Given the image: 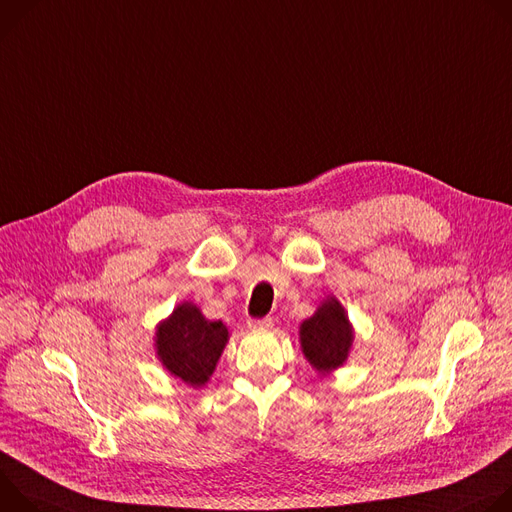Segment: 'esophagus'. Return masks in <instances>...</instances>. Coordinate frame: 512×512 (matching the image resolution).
Instances as JSON below:
<instances>
[{"label": "esophagus", "instance_id": "obj_1", "mask_svg": "<svg viewBox=\"0 0 512 512\" xmlns=\"http://www.w3.org/2000/svg\"><path fill=\"white\" fill-rule=\"evenodd\" d=\"M274 325L272 317H264V319H250L248 327L250 329H270Z\"/></svg>", "mask_w": 512, "mask_h": 512}]
</instances>
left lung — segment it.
<instances>
[{
    "mask_svg": "<svg viewBox=\"0 0 512 512\" xmlns=\"http://www.w3.org/2000/svg\"><path fill=\"white\" fill-rule=\"evenodd\" d=\"M299 342L307 362L323 376L344 366L354 344V329L335 297H327L299 327Z\"/></svg>",
    "mask_w": 512,
    "mask_h": 512,
    "instance_id": "8db88e82",
    "label": "left lung"
}]
</instances>
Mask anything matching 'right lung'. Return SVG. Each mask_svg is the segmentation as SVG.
I'll return each instance as SVG.
<instances>
[{
    "label": "right lung",
    "instance_id": "1",
    "mask_svg": "<svg viewBox=\"0 0 512 512\" xmlns=\"http://www.w3.org/2000/svg\"><path fill=\"white\" fill-rule=\"evenodd\" d=\"M230 339L221 321L203 317L197 305L185 301L156 325V356L162 366L185 384H207L215 364Z\"/></svg>",
    "mask_w": 512,
    "mask_h": 512
}]
</instances>
